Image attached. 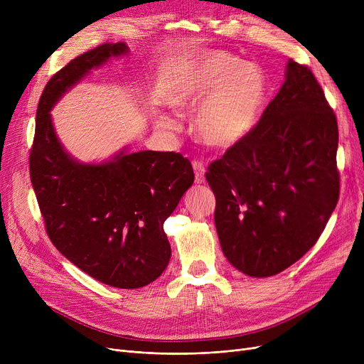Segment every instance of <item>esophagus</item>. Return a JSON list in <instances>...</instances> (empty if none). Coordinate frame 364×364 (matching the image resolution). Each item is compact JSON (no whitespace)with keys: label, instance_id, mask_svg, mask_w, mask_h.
<instances>
[{"label":"esophagus","instance_id":"esophagus-1","mask_svg":"<svg viewBox=\"0 0 364 364\" xmlns=\"http://www.w3.org/2000/svg\"><path fill=\"white\" fill-rule=\"evenodd\" d=\"M193 169H195V181L198 184L205 181V165L200 161H193Z\"/></svg>","mask_w":364,"mask_h":364}]
</instances>
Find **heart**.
Returning <instances> with one entry per match:
<instances>
[{
    "label": "heart",
    "instance_id": "1",
    "mask_svg": "<svg viewBox=\"0 0 364 364\" xmlns=\"http://www.w3.org/2000/svg\"><path fill=\"white\" fill-rule=\"evenodd\" d=\"M264 99L265 78L258 66L224 51H209L172 92L169 103L178 112L202 104L193 124L198 139L209 147L227 149L255 125ZM156 124L168 131L177 128V122L164 113Z\"/></svg>",
    "mask_w": 364,
    "mask_h": 364
}]
</instances>
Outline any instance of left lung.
I'll use <instances>...</instances> for the list:
<instances>
[{
	"label": "left lung",
	"mask_w": 364,
	"mask_h": 364,
	"mask_svg": "<svg viewBox=\"0 0 364 364\" xmlns=\"http://www.w3.org/2000/svg\"><path fill=\"white\" fill-rule=\"evenodd\" d=\"M338 122L316 76L294 60L259 122L208 168L221 250L270 277L309 252L339 198Z\"/></svg>",
	"instance_id": "8db88e82"
}]
</instances>
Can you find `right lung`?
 I'll return each instance as SVG.
<instances>
[{"mask_svg":"<svg viewBox=\"0 0 364 364\" xmlns=\"http://www.w3.org/2000/svg\"><path fill=\"white\" fill-rule=\"evenodd\" d=\"M128 53L102 44L69 62L47 82L38 103L29 155L31 183L53 245L105 284L137 289L156 280L171 258L164 232L186 190L192 164L174 151H127L102 164L73 159L55 136L50 110L91 69Z\"/></svg>","mask_w":364,"mask_h":364,"instance_id":"right-lung-1","label":"right lung"}]
</instances>
